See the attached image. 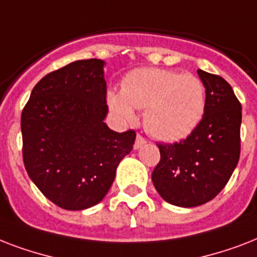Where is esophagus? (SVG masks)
I'll use <instances>...</instances> for the list:
<instances>
[{
	"label": "esophagus",
	"mask_w": 257,
	"mask_h": 257,
	"mask_svg": "<svg viewBox=\"0 0 257 257\" xmlns=\"http://www.w3.org/2000/svg\"><path fill=\"white\" fill-rule=\"evenodd\" d=\"M145 143H147V140H145L144 137L140 136V135H137L136 141H135V145H133V147H135V149H140Z\"/></svg>",
	"instance_id": "34e87169"
}]
</instances>
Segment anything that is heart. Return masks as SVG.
<instances>
[{
    "label": "heart",
    "mask_w": 257,
    "mask_h": 257,
    "mask_svg": "<svg viewBox=\"0 0 257 257\" xmlns=\"http://www.w3.org/2000/svg\"><path fill=\"white\" fill-rule=\"evenodd\" d=\"M106 101L125 121L136 118L135 109H144V125L151 135L163 141H177L203 118L205 89L191 73L143 68L126 74L121 92H109Z\"/></svg>",
    "instance_id": "obj_1"
}]
</instances>
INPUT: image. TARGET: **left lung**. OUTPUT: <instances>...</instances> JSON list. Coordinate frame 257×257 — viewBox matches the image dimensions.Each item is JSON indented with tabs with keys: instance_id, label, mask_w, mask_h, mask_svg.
<instances>
[{
	"instance_id": "left-lung-1",
	"label": "left lung",
	"mask_w": 257,
	"mask_h": 257,
	"mask_svg": "<svg viewBox=\"0 0 257 257\" xmlns=\"http://www.w3.org/2000/svg\"><path fill=\"white\" fill-rule=\"evenodd\" d=\"M205 86V109L187 139L157 144L160 161L152 172L159 195L177 207L211 201L227 185L240 157L241 104L223 77L197 70Z\"/></svg>"
}]
</instances>
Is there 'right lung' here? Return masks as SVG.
I'll use <instances>...</instances> for the list:
<instances>
[{"instance_id": "1", "label": "right lung", "mask_w": 257, "mask_h": 257, "mask_svg": "<svg viewBox=\"0 0 257 257\" xmlns=\"http://www.w3.org/2000/svg\"><path fill=\"white\" fill-rule=\"evenodd\" d=\"M102 60H80L46 74L21 114L22 157L46 199L81 211L104 199L136 132L117 133L108 114Z\"/></svg>"}]
</instances>
